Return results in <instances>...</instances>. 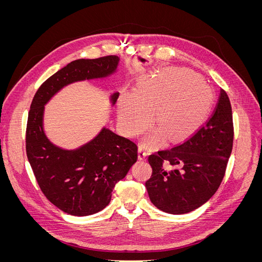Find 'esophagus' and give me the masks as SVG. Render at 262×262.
I'll return each mask as SVG.
<instances>
[{"instance_id": "obj_1", "label": "esophagus", "mask_w": 262, "mask_h": 262, "mask_svg": "<svg viewBox=\"0 0 262 262\" xmlns=\"http://www.w3.org/2000/svg\"><path fill=\"white\" fill-rule=\"evenodd\" d=\"M146 155H147V153H146L145 145L140 144L139 145V158H140V160H145Z\"/></svg>"}]
</instances>
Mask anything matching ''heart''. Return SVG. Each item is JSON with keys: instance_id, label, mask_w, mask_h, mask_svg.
Instances as JSON below:
<instances>
[{"instance_id": "obj_1", "label": "heart", "mask_w": 262, "mask_h": 262, "mask_svg": "<svg viewBox=\"0 0 262 262\" xmlns=\"http://www.w3.org/2000/svg\"><path fill=\"white\" fill-rule=\"evenodd\" d=\"M208 90L199 77L186 70H169L148 78L136 93H124L119 100V122L128 136L143 132L152 120L158 128L150 131L145 142L149 146L164 143L166 136L177 141L193 132L207 114Z\"/></svg>"}]
</instances>
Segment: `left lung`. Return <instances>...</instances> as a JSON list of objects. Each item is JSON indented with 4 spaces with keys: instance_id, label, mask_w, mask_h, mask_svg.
I'll list each match as a JSON object with an SVG mask.
<instances>
[{
    "instance_id": "obj_1",
    "label": "left lung",
    "mask_w": 262,
    "mask_h": 262,
    "mask_svg": "<svg viewBox=\"0 0 262 262\" xmlns=\"http://www.w3.org/2000/svg\"><path fill=\"white\" fill-rule=\"evenodd\" d=\"M233 140L231 101L221 89L207 121L178 145L148 156L153 171L145 187L152 203L170 214H185L201 207L224 178ZM165 162L182 169L166 170Z\"/></svg>"
}]
</instances>
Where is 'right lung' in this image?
<instances>
[{"mask_svg": "<svg viewBox=\"0 0 262 262\" xmlns=\"http://www.w3.org/2000/svg\"><path fill=\"white\" fill-rule=\"evenodd\" d=\"M117 55L80 59L46 80L30 105L26 128V153L42 193L71 215L86 216L101 211L112 200L119 180L138 160V145L104 128L90 143L74 150L62 149L47 139L42 128L46 102L63 86L114 73ZM119 94L113 95L115 104Z\"/></svg>", "mask_w": 262, "mask_h": 262, "instance_id": "1", "label": "right lung"}]
</instances>
